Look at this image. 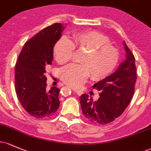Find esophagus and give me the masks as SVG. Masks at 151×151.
Listing matches in <instances>:
<instances>
[{
    "label": "esophagus",
    "mask_w": 151,
    "mask_h": 151,
    "mask_svg": "<svg viewBox=\"0 0 151 151\" xmlns=\"http://www.w3.org/2000/svg\"><path fill=\"white\" fill-rule=\"evenodd\" d=\"M72 90L74 91V92H76V93L78 94V95H82V94H83V92H82V90H80V89H77L74 88V89H72Z\"/></svg>",
    "instance_id": "obj_1"
}]
</instances>
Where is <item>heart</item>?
<instances>
[{"mask_svg": "<svg viewBox=\"0 0 151 151\" xmlns=\"http://www.w3.org/2000/svg\"><path fill=\"white\" fill-rule=\"evenodd\" d=\"M73 42L63 37L54 47V57L59 64L72 59L77 47L87 52L82 59L84 64H69L62 68L59 77L64 83L79 87L86 82L89 74L93 80H101L114 71L119 61V51L108 37L96 31H79L73 34Z\"/></svg>", "mask_w": 151, "mask_h": 151, "instance_id": "heart-1", "label": "heart"}]
</instances>
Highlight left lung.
<instances>
[{
  "instance_id": "obj_1",
  "label": "left lung",
  "mask_w": 151,
  "mask_h": 151,
  "mask_svg": "<svg viewBox=\"0 0 151 151\" xmlns=\"http://www.w3.org/2000/svg\"><path fill=\"white\" fill-rule=\"evenodd\" d=\"M126 59L113 74L92 87L100 91V98L92 100L88 94L80 97L83 115L89 121L99 125H106L120 116L130 104L136 82L137 73L135 57L124 41Z\"/></svg>"
}]
</instances>
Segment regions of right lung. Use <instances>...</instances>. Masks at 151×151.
<instances>
[{"label":"right lung","mask_w":151,"mask_h":151,"mask_svg":"<svg viewBox=\"0 0 151 151\" xmlns=\"http://www.w3.org/2000/svg\"><path fill=\"white\" fill-rule=\"evenodd\" d=\"M64 29L56 23L39 31L25 43L15 67V89L24 110L36 118L55 114L60 102V90H46V69L53 61V49Z\"/></svg>","instance_id":"obj_1"}]
</instances>
